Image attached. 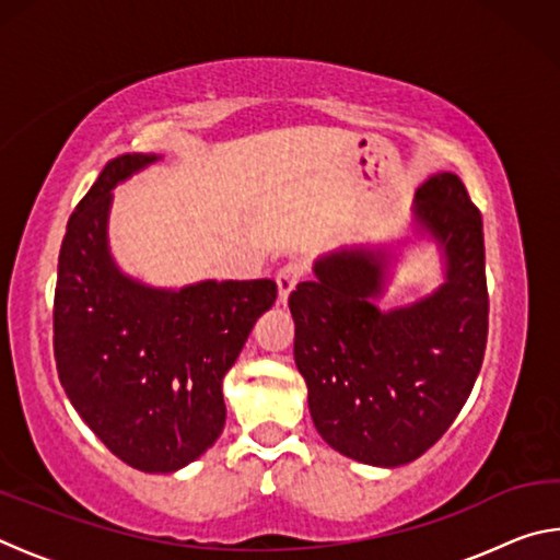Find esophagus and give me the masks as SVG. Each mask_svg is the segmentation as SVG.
<instances>
[{
    "instance_id": "esophagus-1",
    "label": "esophagus",
    "mask_w": 560,
    "mask_h": 560,
    "mask_svg": "<svg viewBox=\"0 0 560 560\" xmlns=\"http://www.w3.org/2000/svg\"><path fill=\"white\" fill-rule=\"evenodd\" d=\"M301 277H303V267L299 261H289V264H283V267L279 269V273H277V283H279V299L281 301H287L289 299V293L293 291V287H296V283L301 281Z\"/></svg>"
}]
</instances>
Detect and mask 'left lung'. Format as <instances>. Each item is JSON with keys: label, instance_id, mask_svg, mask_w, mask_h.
<instances>
[{"label": "left lung", "instance_id": "left-lung-1", "mask_svg": "<svg viewBox=\"0 0 560 560\" xmlns=\"http://www.w3.org/2000/svg\"><path fill=\"white\" fill-rule=\"evenodd\" d=\"M412 234L442 254L430 296L381 308L387 246H343L289 296L293 360L320 438L371 467L422 457L467 402L485 360L489 296L481 214L452 173L417 187ZM400 244H407L402 240Z\"/></svg>", "mask_w": 560, "mask_h": 560}]
</instances>
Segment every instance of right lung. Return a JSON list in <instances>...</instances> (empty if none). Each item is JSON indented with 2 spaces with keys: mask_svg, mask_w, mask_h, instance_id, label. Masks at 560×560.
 Instances as JSON below:
<instances>
[{
  "mask_svg": "<svg viewBox=\"0 0 560 560\" xmlns=\"http://www.w3.org/2000/svg\"><path fill=\"white\" fill-rule=\"evenodd\" d=\"M160 155H120L75 207L54 296L56 371L96 438L150 474H170L224 430L222 381L277 283L197 281L158 289L122 273L108 246L113 187Z\"/></svg>",
  "mask_w": 560,
  "mask_h": 560,
  "instance_id": "1",
  "label": "right lung"
}]
</instances>
